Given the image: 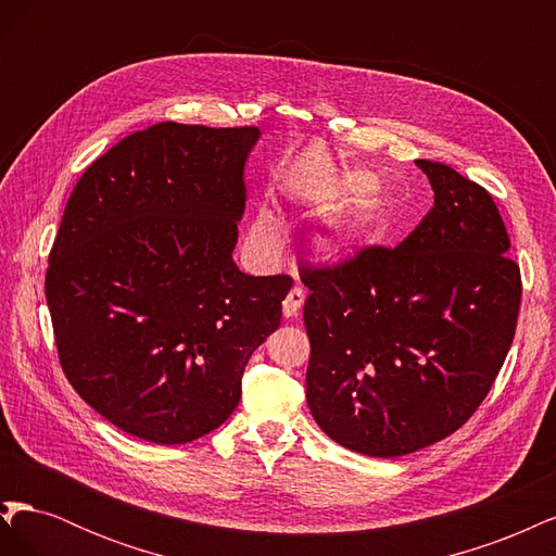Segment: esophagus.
Listing matches in <instances>:
<instances>
[{"mask_svg": "<svg viewBox=\"0 0 556 556\" xmlns=\"http://www.w3.org/2000/svg\"><path fill=\"white\" fill-rule=\"evenodd\" d=\"M304 301H306L304 288H301V285H294V288L290 290V294L285 296V301H282V313H285V317H296L299 311H301V306H304Z\"/></svg>", "mask_w": 556, "mask_h": 556, "instance_id": "34e87169", "label": "esophagus"}]
</instances>
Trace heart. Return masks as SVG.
Instances as JSON below:
<instances>
[{
  "label": "heart",
  "instance_id": "heart-1",
  "mask_svg": "<svg viewBox=\"0 0 556 556\" xmlns=\"http://www.w3.org/2000/svg\"><path fill=\"white\" fill-rule=\"evenodd\" d=\"M374 182L376 180L371 174L350 172L333 185V197L339 199L341 204H352V208L325 241V250L329 255H343V252L362 245L382 243L396 231V201L380 190L371 193ZM250 241L262 250H271L278 245L280 220L271 208L262 206L257 211L255 220L250 225Z\"/></svg>",
  "mask_w": 556,
  "mask_h": 556
}]
</instances>
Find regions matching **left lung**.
Wrapping results in <instances>:
<instances>
[{"label":"left lung","instance_id":"left-lung-1","mask_svg":"<svg viewBox=\"0 0 556 556\" xmlns=\"http://www.w3.org/2000/svg\"><path fill=\"white\" fill-rule=\"evenodd\" d=\"M433 206L396 248L304 262L308 408L331 441L401 457L473 415L515 339L521 276L492 194L415 160Z\"/></svg>","mask_w":556,"mask_h":556}]
</instances>
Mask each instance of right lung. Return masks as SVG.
I'll return each mask as SVG.
<instances>
[{"label":"right lung","mask_w":556,"mask_h":556,"mask_svg":"<svg viewBox=\"0 0 556 556\" xmlns=\"http://www.w3.org/2000/svg\"><path fill=\"white\" fill-rule=\"evenodd\" d=\"M257 127L160 123L97 157L66 201L46 301L78 396L137 439L178 445L239 406L292 278L231 260Z\"/></svg>","instance_id":"obj_1"}]
</instances>
